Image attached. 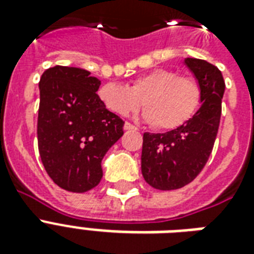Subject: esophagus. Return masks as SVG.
Masks as SVG:
<instances>
[{
  "label": "esophagus",
  "mask_w": 254,
  "mask_h": 254,
  "mask_svg": "<svg viewBox=\"0 0 254 254\" xmlns=\"http://www.w3.org/2000/svg\"><path fill=\"white\" fill-rule=\"evenodd\" d=\"M124 129H125V130H135L137 127H133L130 123H125L124 124Z\"/></svg>",
  "instance_id": "esophagus-1"
}]
</instances>
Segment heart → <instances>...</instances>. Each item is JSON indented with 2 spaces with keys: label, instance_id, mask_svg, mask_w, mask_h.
I'll list each match as a JSON object with an SVG mask.
<instances>
[{
  "label": "heart",
  "instance_id": "heart-1",
  "mask_svg": "<svg viewBox=\"0 0 254 254\" xmlns=\"http://www.w3.org/2000/svg\"><path fill=\"white\" fill-rule=\"evenodd\" d=\"M201 89L192 76H178L174 71L153 69L131 81L130 87L107 83L100 87L99 99L116 115L127 117L146 108L143 120L159 130H173L185 125L200 104Z\"/></svg>",
  "mask_w": 254,
  "mask_h": 254
}]
</instances>
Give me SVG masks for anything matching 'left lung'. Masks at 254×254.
<instances>
[{
	"label": "left lung",
	"mask_w": 254,
	"mask_h": 254,
	"mask_svg": "<svg viewBox=\"0 0 254 254\" xmlns=\"http://www.w3.org/2000/svg\"><path fill=\"white\" fill-rule=\"evenodd\" d=\"M185 64L200 85V108L178 129L143 133V179L162 191L182 189L199 175L211 155L220 124L225 89L220 69L195 58L185 59Z\"/></svg>",
	"instance_id": "1"
}]
</instances>
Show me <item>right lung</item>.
<instances>
[{
	"label": "right lung",
	"instance_id": "obj_1",
	"mask_svg": "<svg viewBox=\"0 0 254 254\" xmlns=\"http://www.w3.org/2000/svg\"><path fill=\"white\" fill-rule=\"evenodd\" d=\"M87 69L55 65L39 81L38 149L46 171L63 190L85 192L103 178L101 161L124 134V121L96 93Z\"/></svg>",
	"mask_w": 254,
	"mask_h": 254
}]
</instances>
